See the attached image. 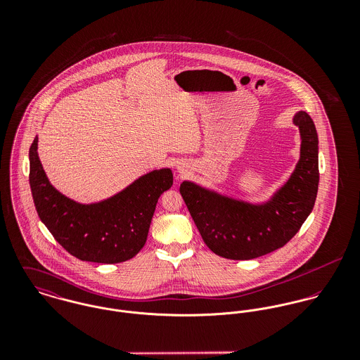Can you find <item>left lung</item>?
<instances>
[{
	"label": "left lung",
	"instance_id": "8db88e82",
	"mask_svg": "<svg viewBox=\"0 0 360 360\" xmlns=\"http://www.w3.org/2000/svg\"><path fill=\"white\" fill-rule=\"evenodd\" d=\"M294 123L301 130V159L287 184L264 205L224 198L190 181L180 194L207 248L219 257L248 260L284 247L311 212L319 187L317 133L307 112Z\"/></svg>",
	"mask_w": 360,
	"mask_h": 360
}]
</instances>
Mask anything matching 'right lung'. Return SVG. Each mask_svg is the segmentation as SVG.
<instances>
[{
  "mask_svg": "<svg viewBox=\"0 0 360 360\" xmlns=\"http://www.w3.org/2000/svg\"><path fill=\"white\" fill-rule=\"evenodd\" d=\"M29 159L39 217L70 255L86 262L112 264L136 257L147 241L160 194L173 184L170 169L154 170L103 202L80 205L50 184L37 155V137Z\"/></svg>",
  "mask_w": 360,
  "mask_h": 360,
  "instance_id": "right-lung-1",
  "label": "right lung"
}]
</instances>
